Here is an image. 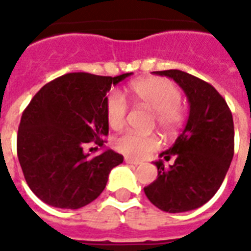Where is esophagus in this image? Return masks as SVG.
Instances as JSON below:
<instances>
[{"label":"esophagus","instance_id":"obj_1","mask_svg":"<svg viewBox=\"0 0 251 251\" xmlns=\"http://www.w3.org/2000/svg\"><path fill=\"white\" fill-rule=\"evenodd\" d=\"M125 163L126 164H131V165H139L141 164V161L138 160H134V159H131V157H125Z\"/></svg>","mask_w":251,"mask_h":251}]
</instances>
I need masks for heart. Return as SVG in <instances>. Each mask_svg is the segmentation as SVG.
Here are the masks:
<instances>
[{
  "label": "heart",
  "mask_w": 251,
  "mask_h": 251,
  "mask_svg": "<svg viewBox=\"0 0 251 251\" xmlns=\"http://www.w3.org/2000/svg\"><path fill=\"white\" fill-rule=\"evenodd\" d=\"M130 98L138 106L152 110L153 125L171 135L183 125L186 112L181 105V91L178 86L161 76L142 78L130 84ZM127 102L124 95L113 91L106 96L105 116L108 125L113 130L122 129L126 124ZM160 141L156 134H139L127 131L114 141V149L131 159H145L156 151Z\"/></svg>",
  "instance_id": "1"
}]
</instances>
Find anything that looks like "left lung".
<instances>
[{"mask_svg": "<svg viewBox=\"0 0 251 251\" xmlns=\"http://www.w3.org/2000/svg\"><path fill=\"white\" fill-rule=\"evenodd\" d=\"M169 76L185 91L190 113L173 147L160 157L175 164L155 163L157 178L145 187L146 197L161 211L176 214L208 202L224 181L234 153V126L229 106L204 80L181 70L153 72Z\"/></svg>", "mask_w": 251, "mask_h": 251, "instance_id": "1", "label": "left lung"}]
</instances>
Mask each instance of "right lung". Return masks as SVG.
I'll return each mask as SVG.
<instances>
[{"label":"right lung","mask_w":251,"mask_h":251,"mask_svg":"<svg viewBox=\"0 0 251 251\" xmlns=\"http://www.w3.org/2000/svg\"><path fill=\"white\" fill-rule=\"evenodd\" d=\"M129 75L69 73L41 87L23 110L18 159L25 182L43 202L76 210L105 189L109 172L124 156L110 149L91 156L83 149L91 142L102 147L109 131L106 92Z\"/></svg>","instance_id":"right-lung-1"}]
</instances>
